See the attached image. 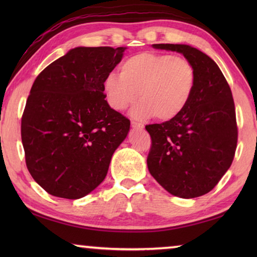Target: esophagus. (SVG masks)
Instances as JSON below:
<instances>
[{"label": "esophagus", "mask_w": 257, "mask_h": 257, "mask_svg": "<svg viewBox=\"0 0 257 257\" xmlns=\"http://www.w3.org/2000/svg\"><path fill=\"white\" fill-rule=\"evenodd\" d=\"M132 127L135 129H143L144 128V124L136 122V121H132Z\"/></svg>", "instance_id": "obj_1"}]
</instances>
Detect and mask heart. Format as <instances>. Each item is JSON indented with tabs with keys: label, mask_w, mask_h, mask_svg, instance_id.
I'll return each mask as SVG.
<instances>
[{
	"label": "heart",
	"mask_w": 257,
	"mask_h": 257,
	"mask_svg": "<svg viewBox=\"0 0 257 257\" xmlns=\"http://www.w3.org/2000/svg\"><path fill=\"white\" fill-rule=\"evenodd\" d=\"M120 76L110 73L103 82L108 105L122 111L141 97L132 115L138 120L155 116L169 121L181 114L197 82L194 64L182 56L142 52L120 64Z\"/></svg>",
	"instance_id": "obj_1"
}]
</instances>
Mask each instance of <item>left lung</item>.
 Segmentation results:
<instances>
[{
	"instance_id": "1",
	"label": "left lung",
	"mask_w": 257,
	"mask_h": 257,
	"mask_svg": "<svg viewBox=\"0 0 257 257\" xmlns=\"http://www.w3.org/2000/svg\"><path fill=\"white\" fill-rule=\"evenodd\" d=\"M179 52L194 64L196 88L177 118L147 124L152 141L147 167L154 179L175 196L207 194L231 165L238 128L231 89L210 56L185 44H153Z\"/></svg>"
}]
</instances>
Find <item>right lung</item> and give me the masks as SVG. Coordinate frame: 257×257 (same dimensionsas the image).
I'll list each match as a JSON object with an SVG mask.
<instances>
[{
	"label": "right lung",
	"mask_w": 257,
	"mask_h": 257,
	"mask_svg": "<svg viewBox=\"0 0 257 257\" xmlns=\"http://www.w3.org/2000/svg\"><path fill=\"white\" fill-rule=\"evenodd\" d=\"M125 47H76L35 79L21 118L26 165L56 197L86 196L106 177L130 121L105 101L103 82Z\"/></svg>",
	"instance_id": "add662e5"
}]
</instances>
